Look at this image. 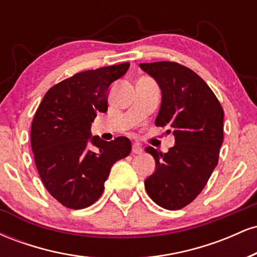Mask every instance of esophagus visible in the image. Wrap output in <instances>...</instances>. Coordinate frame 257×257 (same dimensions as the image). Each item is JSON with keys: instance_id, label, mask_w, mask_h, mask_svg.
I'll use <instances>...</instances> for the list:
<instances>
[{"instance_id": "1", "label": "esophagus", "mask_w": 257, "mask_h": 257, "mask_svg": "<svg viewBox=\"0 0 257 257\" xmlns=\"http://www.w3.org/2000/svg\"><path fill=\"white\" fill-rule=\"evenodd\" d=\"M132 152L134 153V155H140V153H143V149H141V146L139 145V144H133V149H132Z\"/></svg>"}]
</instances>
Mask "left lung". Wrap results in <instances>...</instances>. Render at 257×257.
<instances>
[{
  "label": "left lung",
  "mask_w": 257,
  "mask_h": 257,
  "mask_svg": "<svg viewBox=\"0 0 257 257\" xmlns=\"http://www.w3.org/2000/svg\"><path fill=\"white\" fill-rule=\"evenodd\" d=\"M140 67L162 90L156 125L167 126V134L175 137L167 153L146 147L156 161V172L145 180V188L156 204L179 210L202 192L217 166L223 108L209 85L184 65L158 61Z\"/></svg>",
  "instance_id": "8db88e82"
}]
</instances>
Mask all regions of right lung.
Returning a JSON list of instances; mask_svg holds the SVG:
<instances>
[{
	"label": "right lung",
	"mask_w": 257,
	"mask_h": 257,
	"mask_svg": "<svg viewBox=\"0 0 257 257\" xmlns=\"http://www.w3.org/2000/svg\"><path fill=\"white\" fill-rule=\"evenodd\" d=\"M129 63L78 72L46 93L31 125V147L44 187L70 209L95 203L111 167L132 151L131 140L104 141L90 137L99 112L107 111L112 82L128 71Z\"/></svg>",
	"instance_id": "right-lung-1"
}]
</instances>
